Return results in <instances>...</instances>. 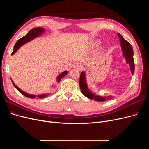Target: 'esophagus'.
<instances>
[{
  "label": "esophagus",
  "mask_w": 149,
  "mask_h": 149,
  "mask_svg": "<svg viewBox=\"0 0 149 149\" xmlns=\"http://www.w3.org/2000/svg\"><path fill=\"white\" fill-rule=\"evenodd\" d=\"M74 68H76V69L79 70L83 69L82 65H81V64H79V63H75V65H74Z\"/></svg>",
  "instance_id": "1"
}]
</instances>
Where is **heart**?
<instances>
[{"label":"heart","instance_id":"1","mask_svg":"<svg viewBox=\"0 0 149 149\" xmlns=\"http://www.w3.org/2000/svg\"><path fill=\"white\" fill-rule=\"evenodd\" d=\"M100 40H95V41H94V42L93 43V45L94 46H97V45H98L99 44H100Z\"/></svg>","mask_w":149,"mask_h":149}]
</instances>
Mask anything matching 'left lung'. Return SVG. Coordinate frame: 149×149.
I'll list each match as a JSON object with an SVG mask.
<instances>
[{"label": "left lung", "instance_id": "left-lung-1", "mask_svg": "<svg viewBox=\"0 0 149 149\" xmlns=\"http://www.w3.org/2000/svg\"><path fill=\"white\" fill-rule=\"evenodd\" d=\"M118 36L120 39V44L121 47L122 52L123 55L125 58L126 63L129 65L130 67V70L133 75L134 73V52L132 47L127 41L123 38L120 33H118ZM79 87L81 89V91L83 93V95L86 97L90 99V100H94L96 101L102 102L106 100H109L114 97L112 96H98L95 93H93L88 88L86 80V71H83L81 72L80 75L79 79Z\"/></svg>", "mask_w": 149, "mask_h": 149}]
</instances>
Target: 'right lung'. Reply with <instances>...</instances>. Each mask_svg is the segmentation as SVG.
<instances>
[{
	"mask_svg": "<svg viewBox=\"0 0 149 149\" xmlns=\"http://www.w3.org/2000/svg\"><path fill=\"white\" fill-rule=\"evenodd\" d=\"M45 31V29L44 28H35V29H33L30 30L28 33L25 35L24 37H23L22 38H21L20 39H19L18 41L16 42L15 45L14 47H13V50L12 53V55H14V54L17 52V51L22 46H23L24 45L27 43L28 42L31 41V40H33V39L37 38L38 37H40V35H42L44 32ZM68 73V71H63L62 73H61L60 74H58L57 76L56 77V82L58 83H59L60 80L61 79V78H63L64 77V76H65ZM11 79V81L12 82L13 84V86H14L15 88L19 91V92H20L23 95H24L25 96L27 97H30V98H35L36 97H37L40 99H42V98H44V97H46L47 96H49V93H47V94H38V95H36V94H29V93H26L25 91H24L23 90H22L20 88H19L18 86H17L15 84V83H13V81H12V78Z\"/></svg>",
	"mask_w": 149,
	"mask_h": 149,
	"instance_id": "obj_1",
	"label": "right lung"
}]
</instances>
